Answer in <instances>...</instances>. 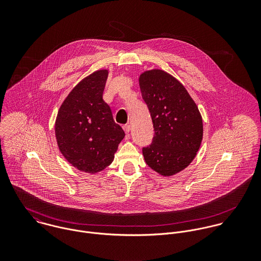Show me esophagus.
<instances>
[{"instance_id":"1","label":"esophagus","mask_w":261,"mask_h":261,"mask_svg":"<svg viewBox=\"0 0 261 261\" xmlns=\"http://www.w3.org/2000/svg\"><path fill=\"white\" fill-rule=\"evenodd\" d=\"M122 128H123V130H124L125 134H128L129 130H130V125H129V124H124V125L122 126Z\"/></svg>"}]
</instances>
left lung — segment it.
Masks as SVG:
<instances>
[{
  "label": "left lung",
  "mask_w": 261,
  "mask_h": 261,
  "mask_svg": "<svg viewBox=\"0 0 261 261\" xmlns=\"http://www.w3.org/2000/svg\"><path fill=\"white\" fill-rule=\"evenodd\" d=\"M154 135L143 148L147 165L162 176L184 170L194 160L203 139V121L186 88L174 76L152 69L140 76Z\"/></svg>",
  "instance_id": "8db88e82"
}]
</instances>
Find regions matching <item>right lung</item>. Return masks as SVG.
<instances>
[{"label": "right lung", "instance_id": "1", "mask_svg": "<svg viewBox=\"0 0 261 261\" xmlns=\"http://www.w3.org/2000/svg\"><path fill=\"white\" fill-rule=\"evenodd\" d=\"M108 76V70H98L82 79L61 105L55 122L63 156L79 171L91 174L112 164L124 138L102 98Z\"/></svg>", "mask_w": 261, "mask_h": 261}]
</instances>
